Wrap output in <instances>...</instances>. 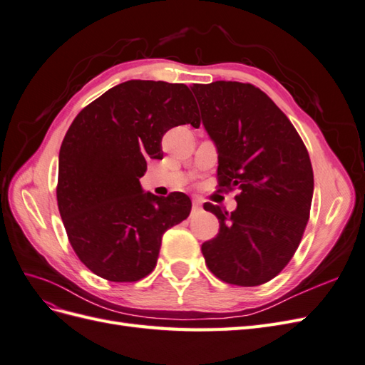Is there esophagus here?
I'll return each mask as SVG.
<instances>
[{
	"instance_id": "obj_1",
	"label": "esophagus",
	"mask_w": 365,
	"mask_h": 365,
	"mask_svg": "<svg viewBox=\"0 0 365 365\" xmlns=\"http://www.w3.org/2000/svg\"><path fill=\"white\" fill-rule=\"evenodd\" d=\"M192 204H193V208H195V210H197V208H201V207H202V202H201L200 200H193V202H192Z\"/></svg>"
}]
</instances>
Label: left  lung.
<instances>
[{
    "label": "left lung",
    "instance_id": "obj_1",
    "mask_svg": "<svg viewBox=\"0 0 365 365\" xmlns=\"http://www.w3.org/2000/svg\"><path fill=\"white\" fill-rule=\"evenodd\" d=\"M202 125L217 148V182L237 189V208L204 204L219 233L201 250L217 279L259 286L274 279L300 245L311 213L314 172L289 118L251 83H193Z\"/></svg>",
    "mask_w": 365,
    "mask_h": 365
}]
</instances>
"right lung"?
<instances>
[{
	"label": "right lung",
	"instance_id": "right-lung-1",
	"mask_svg": "<svg viewBox=\"0 0 365 365\" xmlns=\"http://www.w3.org/2000/svg\"><path fill=\"white\" fill-rule=\"evenodd\" d=\"M200 126L184 83L128 81L73 120L59 152L58 207L85 267L109 282H137L155 268L165 230L190 215V197L145 193L146 157H163L169 129Z\"/></svg>",
	"mask_w": 365,
	"mask_h": 365
}]
</instances>
